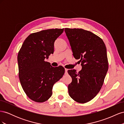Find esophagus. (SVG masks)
I'll return each mask as SVG.
<instances>
[{
  "label": "esophagus",
  "mask_w": 124,
  "mask_h": 124,
  "mask_svg": "<svg viewBox=\"0 0 124 124\" xmlns=\"http://www.w3.org/2000/svg\"><path fill=\"white\" fill-rule=\"evenodd\" d=\"M67 71H68V69H65V74H67V73H68V72H67Z\"/></svg>",
  "instance_id": "esophagus-1"
}]
</instances>
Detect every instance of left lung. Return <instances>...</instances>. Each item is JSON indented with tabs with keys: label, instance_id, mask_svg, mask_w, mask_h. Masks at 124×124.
Wrapping results in <instances>:
<instances>
[{
	"label": "left lung",
	"instance_id": "obj_1",
	"mask_svg": "<svg viewBox=\"0 0 124 124\" xmlns=\"http://www.w3.org/2000/svg\"><path fill=\"white\" fill-rule=\"evenodd\" d=\"M74 57L80 59L82 69L69 70L72 78L68 85L69 96L79 103H86L97 95L108 70L107 48L103 40L83 29H65Z\"/></svg>",
	"mask_w": 124,
	"mask_h": 124
}]
</instances>
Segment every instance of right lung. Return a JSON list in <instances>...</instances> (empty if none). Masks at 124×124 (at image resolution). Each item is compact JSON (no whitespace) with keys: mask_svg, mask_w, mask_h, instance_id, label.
Instances as JSON below:
<instances>
[{"mask_svg":"<svg viewBox=\"0 0 124 124\" xmlns=\"http://www.w3.org/2000/svg\"><path fill=\"white\" fill-rule=\"evenodd\" d=\"M62 29L43 30L29 35L17 55L18 77L24 91L29 98L43 102L52 95L54 84L65 73L63 67H52L45 61L54 52L55 41Z\"/></svg>","mask_w":124,"mask_h":124,"instance_id":"right-lung-1","label":"right lung"}]
</instances>
